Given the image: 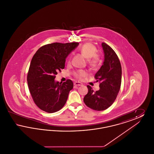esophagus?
Here are the masks:
<instances>
[{"label":"esophagus","mask_w":154,"mask_h":154,"mask_svg":"<svg viewBox=\"0 0 154 154\" xmlns=\"http://www.w3.org/2000/svg\"><path fill=\"white\" fill-rule=\"evenodd\" d=\"M74 85L75 86H81V85H82V84L80 82H75L74 83Z\"/></svg>","instance_id":"34e87169"}]
</instances>
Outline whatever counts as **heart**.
Segmentation results:
<instances>
[{
	"label": "heart",
	"mask_w": 154,
	"mask_h": 154,
	"mask_svg": "<svg viewBox=\"0 0 154 154\" xmlns=\"http://www.w3.org/2000/svg\"><path fill=\"white\" fill-rule=\"evenodd\" d=\"M80 52L85 58L88 59V65L92 68H95L100 62V58L99 54L96 52V48L94 45L91 43L83 44L80 48ZM87 72L85 70H79L74 73V76L79 79H82L85 77Z\"/></svg>",
	"instance_id": "heart-1"
}]
</instances>
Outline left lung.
Segmentation results:
<instances>
[{
  "mask_svg": "<svg viewBox=\"0 0 154 154\" xmlns=\"http://www.w3.org/2000/svg\"><path fill=\"white\" fill-rule=\"evenodd\" d=\"M102 46L104 59L95 75L96 81L100 82V89L94 92L88 85V94L84 98L88 107L96 111L106 110L114 102L121 88L122 78V68L117 55L105 43H102Z\"/></svg>",
  "mask_w": 154,
  "mask_h": 154,
  "instance_id": "8db88e82",
  "label": "left lung"
}]
</instances>
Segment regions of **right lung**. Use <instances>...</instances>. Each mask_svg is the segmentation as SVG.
I'll list each match as a JSON object with an SVG mask.
<instances>
[{
    "instance_id": "obj_1",
    "label": "right lung",
    "mask_w": 154,
    "mask_h": 154,
    "mask_svg": "<svg viewBox=\"0 0 154 154\" xmlns=\"http://www.w3.org/2000/svg\"><path fill=\"white\" fill-rule=\"evenodd\" d=\"M79 43H54L40 47L32 59L27 81L30 93L37 106L53 113L65 104L69 92L73 88L71 80L59 83L55 75L65 68L67 57Z\"/></svg>"
}]
</instances>
